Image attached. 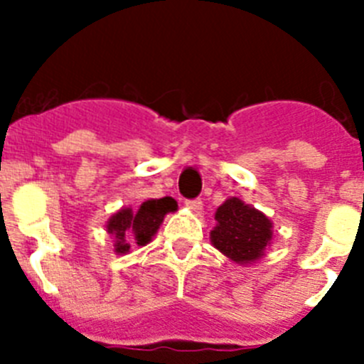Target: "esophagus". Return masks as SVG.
<instances>
[{"label": "esophagus", "instance_id": "34e87169", "mask_svg": "<svg viewBox=\"0 0 364 364\" xmlns=\"http://www.w3.org/2000/svg\"><path fill=\"white\" fill-rule=\"evenodd\" d=\"M186 205H188L191 211H195V213H200L202 200L200 198H191V200H186Z\"/></svg>", "mask_w": 364, "mask_h": 364}]
</instances>
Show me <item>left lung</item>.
Instances as JSON below:
<instances>
[{
	"mask_svg": "<svg viewBox=\"0 0 364 364\" xmlns=\"http://www.w3.org/2000/svg\"><path fill=\"white\" fill-rule=\"evenodd\" d=\"M217 228L211 231V242L235 262L247 264L264 255L272 240V222L239 198H230L215 213Z\"/></svg>",
	"mask_w": 364,
	"mask_h": 364,
	"instance_id": "obj_1",
	"label": "left lung"
}]
</instances>
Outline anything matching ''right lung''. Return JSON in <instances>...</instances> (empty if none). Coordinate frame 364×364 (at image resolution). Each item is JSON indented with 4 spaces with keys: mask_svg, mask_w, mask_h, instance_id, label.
<instances>
[{
    "mask_svg": "<svg viewBox=\"0 0 364 364\" xmlns=\"http://www.w3.org/2000/svg\"><path fill=\"white\" fill-rule=\"evenodd\" d=\"M176 210V202L171 197L159 200H147L140 205V210H120L111 217L107 231L117 239V253H127L131 244L146 246L164 220V215Z\"/></svg>",
    "mask_w": 364,
    "mask_h": 364,
    "instance_id": "right-lung-1",
    "label": "right lung"
}]
</instances>
